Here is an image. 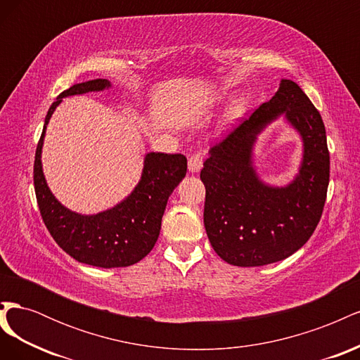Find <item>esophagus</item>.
<instances>
[{
  "instance_id": "esophagus-1",
  "label": "esophagus",
  "mask_w": 360,
  "mask_h": 360,
  "mask_svg": "<svg viewBox=\"0 0 360 360\" xmlns=\"http://www.w3.org/2000/svg\"><path fill=\"white\" fill-rule=\"evenodd\" d=\"M188 167L191 172H198L202 168V155L201 153H193L188 159Z\"/></svg>"
}]
</instances>
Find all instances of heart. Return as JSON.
Listing matches in <instances>:
<instances>
[{"mask_svg":"<svg viewBox=\"0 0 360 360\" xmlns=\"http://www.w3.org/2000/svg\"><path fill=\"white\" fill-rule=\"evenodd\" d=\"M242 111H243V102H242V101H237V102L233 105V108H231V115H233V117H237V115L242 114Z\"/></svg>","mask_w":360,"mask_h":360,"instance_id":"heart-1","label":"heart"}]
</instances>
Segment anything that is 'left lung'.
<instances>
[{
    "mask_svg": "<svg viewBox=\"0 0 360 360\" xmlns=\"http://www.w3.org/2000/svg\"><path fill=\"white\" fill-rule=\"evenodd\" d=\"M284 115L304 141L300 174L284 188L259 181L252 165L256 136ZM201 169L204 226L228 264L255 267L285 259L309 240L329 186V150L317 108L300 86L282 79L279 90L209 151Z\"/></svg>",
    "mask_w": 360,
    "mask_h": 360,
    "instance_id": "8db88e82",
    "label": "left lung"
}]
</instances>
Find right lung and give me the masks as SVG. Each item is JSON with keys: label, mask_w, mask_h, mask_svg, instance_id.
<instances>
[{"label": "right lung", "mask_w": 360, "mask_h": 360, "mask_svg": "<svg viewBox=\"0 0 360 360\" xmlns=\"http://www.w3.org/2000/svg\"><path fill=\"white\" fill-rule=\"evenodd\" d=\"M108 79L72 85L49 108L34 159V191L41 219L57 245L76 261L96 267H127L153 249L169 195L186 176L183 155L147 153L143 176L134 192L122 202L97 214H81L64 207L48 188L41 169V147L46 126L63 97L102 91Z\"/></svg>", "instance_id": "obj_1"}]
</instances>
